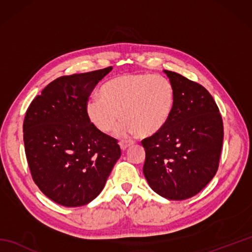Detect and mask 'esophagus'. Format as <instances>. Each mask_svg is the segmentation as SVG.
<instances>
[{
  "label": "esophagus",
  "mask_w": 252,
  "mask_h": 252,
  "mask_svg": "<svg viewBox=\"0 0 252 252\" xmlns=\"http://www.w3.org/2000/svg\"><path fill=\"white\" fill-rule=\"evenodd\" d=\"M133 144V142H127V141H121L120 143H119V145H120V148L122 149V151H126V149L129 147V146H131Z\"/></svg>",
  "instance_id": "34e87169"
}]
</instances>
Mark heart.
I'll use <instances>...</instances> for the list:
<instances>
[{
    "mask_svg": "<svg viewBox=\"0 0 252 252\" xmlns=\"http://www.w3.org/2000/svg\"><path fill=\"white\" fill-rule=\"evenodd\" d=\"M174 89L170 80L158 74L126 73L110 79L100 96L88 99L85 111L90 122L103 133L125 119L120 134L151 136L167 125L174 107Z\"/></svg>",
    "mask_w": 252,
    "mask_h": 252,
    "instance_id": "heart-1",
    "label": "heart"
}]
</instances>
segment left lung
Returning a JSON list of instances; mask_svg holds the SVG:
<instances>
[{"mask_svg":"<svg viewBox=\"0 0 252 252\" xmlns=\"http://www.w3.org/2000/svg\"><path fill=\"white\" fill-rule=\"evenodd\" d=\"M174 89L172 114L161 130L144 138L143 173L148 185L169 200L198 194L219 168L223 121L210 93L181 74L163 70Z\"/></svg>","mask_w":252,"mask_h":252,"instance_id":"1","label":"left lung"}]
</instances>
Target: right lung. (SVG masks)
<instances>
[{
	"instance_id": "right-lung-1",
	"label": "right lung",
	"mask_w": 252,
	"mask_h": 252,
	"mask_svg": "<svg viewBox=\"0 0 252 252\" xmlns=\"http://www.w3.org/2000/svg\"><path fill=\"white\" fill-rule=\"evenodd\" d=\"M112 67L57 78L31 101L24 120L34 183L58 205L80 207L99 195L121 156L116 138L90 122L89 96Z\"/></svg>"
}]
</instances>
